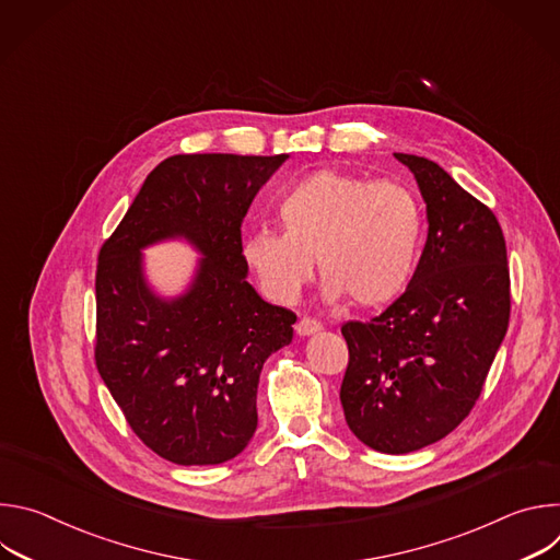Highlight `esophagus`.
<instances>
[{"mask_svg": "<svg viewBox=\"0 0 560 560\" xmlns=\"http://www.w3.org/2000/svg\"><path fill=\"white\" fill-rule=\"evenodd\" d=\"M294 328H296L299 337H310V335L322 330L324 326H322V322H316V318H312V316H303V318H299Z\"/></svg>", "mask_w": 560, "mask_h": 560, "instance_id": "34e87169", "label": "esophagus"}]
</instances>
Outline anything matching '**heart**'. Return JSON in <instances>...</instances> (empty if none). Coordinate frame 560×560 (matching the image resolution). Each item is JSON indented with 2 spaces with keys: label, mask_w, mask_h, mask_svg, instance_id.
Segmentation results:
<instances>
[{
  "label": "heart",
  "mask_w": 560,
  "mask_h": 560,
  "mask_svg": "<svg viewBox=\"0 0 560 560\" xmlns=\"http://www.w3.org/2000/svg\"><path fill=\"white\" fill-rule=\"evenodd\" d=\"M279 217L283 230L264 225L244 242L246 266L279 303L301 294L314 257L326 277V296L350 294L363 307L401 296L417 272L425 214L401 184L322 171L281 197Z\"/></svg>",
  "instance_id": "obj_1"
}]
</instances>
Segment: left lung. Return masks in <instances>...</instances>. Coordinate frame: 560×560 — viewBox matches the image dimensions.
Returning <instances> with one entry per match:
<instances>
[{
    "instance_id": "8db88e82",
    "label": "left lung",
    "mask_w": 560,
    "mask_h": 560,
    "mask_svg": "<svg viewBox=\"0 0 560 560\" xmlns=\"http://www.w3.org/2000/svg\"><path fill=\"white\" fill-rule=\"evenodd\" d=\"M428 208L408 290L372 322L341 328V406L354 436L408 454L447 436L481 396L510 324V268L494 212L425 156L394 152Z\"/></svg>"
}]
</instances>
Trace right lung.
Segmentation results:
<instances>
[{
    "label": "right lung",
    "instance_id": "obj_1",
    "mask_svg": "<svg viewBox=\"0 0 560 560\" xmlns=\"http://www.w3.org/2000/svg\"><path fill=\"white\" fill-rule=\"evenodd\" d=\"M288 154H175L143 182L100 250L95 363L132 432L177 465H217L257 430L266 359L292 341V310L246 281L242 221ZM184 235L205 255L177 300L142 279L140 248Z\"/></svg>",
    "mask_w": 560,
    "mask_h": 560
}]
</instances>
